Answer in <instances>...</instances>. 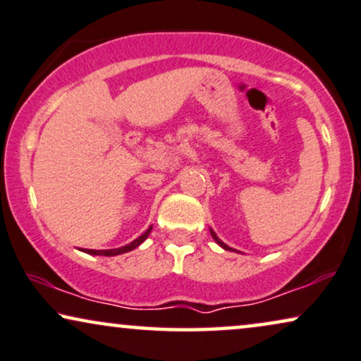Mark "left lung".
<instances>
[{"mask_svg":"<svg viewBox=\"0 0 361 361\" xmlns=\"http://www.w3.org/2000/svg\"><path fill=\"white\" fill-rule=\"evenodd\" d=\"M209 233H211V236H213V239H214V241H216V243H218L221 247H223V249H226V251H234V249H233V247H229V246H228V244H224L223 241H221V239H219L218 236H216V233H214V231H213V229H209Z\"/></svg>","mask_w":361,"mask_h":361,"instance_id":"8db88e82","label":"left lung"}]
</instances>
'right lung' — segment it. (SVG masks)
<instances>
[{"label":"right lung","instance_id":"1","mask_svg":"<svg viewBox=\"0 0 361 361\" xmlns=\"http://www.w3.org/2000/svg\"><path fill=\"white\" fill-rule=\"evenodd\" d=\"M152 233V228H148L145 233L142 234L140 238H137L135 241H132L130 244H127V246H122V247H117V249H105V251H95V249H84V252L87 254H92V256H118V254H123V252H128L132 251V249H135L140 246V244L145 241L148 238V234Z\"/></svg>","mask_w":361,"mask_h":361}]
</instances>
